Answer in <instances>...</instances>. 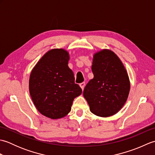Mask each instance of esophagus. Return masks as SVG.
Masks as SVG:
<instances>
[{"instance_id":"34e87169","label":"esophagus","mask_w":155,"mask_h":155,"mask_svg":"<svg viewBox=\"0 0 155 155\" xmlns=\"http://www.w3.org/2000/svg\"><path fill=\"white\" fill-rule=\"evenodd\" d=\"M84 86H85V83H81V84H80V87H81V88H82V90H84Z\"/></svg>"}]
</instances>
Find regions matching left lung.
Segmentation results:
<instances>
[{
  "mask_svg": "<svg viewBox=\"0 0 155 155\" xmlns=\"http://www.w3.org/2000/svg\"><path fill=\"white\" fill-rule=\"evenodd\" d=\"M92 71L94 77L83 91L90 110L98 117L113 116L124 106L129 94L126 69L114 52L103 49L94 54Z\"/></svg>",
  "mask_w": 155,
  "mask_h": 155,
  "instance_id": "1",
  "label": "left lung"
}]
</instances>
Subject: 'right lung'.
Returning <instances> with one entry per match:
<instances>
[{
	"instance_id": "obj_1",
	"label": "right lung",
	"mask_w": 155,
	"mask_h": 155,
	"mask_svg": "<svg viewBox=\"0 0 155 155\" xmlns=\"http://www.w3.org/2000/svg\"><path fill=\"white\" fill-rule=\"evenodd\" d=\"M69 58V53L64 49H51L31 72L29 92L32 102L39 113L51 119L67 115L74 98L82 93L68 66Z\"/></svg>"
}]
</instances>
